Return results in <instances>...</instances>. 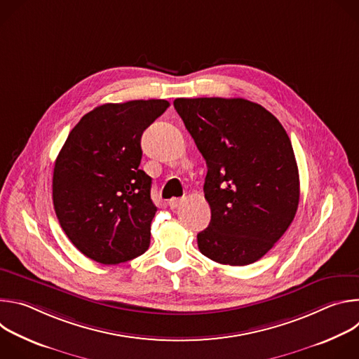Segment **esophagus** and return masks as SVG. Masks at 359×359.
I'll return each mask as SVG.
<instances>
[{
    "label": "esophagus",
    "instance_id": "obj_1",
    "mask_svg": "<svg viewBox=\"0 0 359 359\" xmlns=\"http://www.w3.org/2000/svg\"><path fill=\"white\" fill-rule=\"evenodd\" d=\"M182 203H183V198L173 197V198H170V201H169V206H170V209H177Z\"/></svg>",
    "mask_w": 359,
    "mask_h": 359
}]
</instances>
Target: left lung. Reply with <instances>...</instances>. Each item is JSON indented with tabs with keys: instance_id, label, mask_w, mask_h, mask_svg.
Returning a JSON list of instances; mask_svg holds the SVG:
<instances>
[{
	"instance_id": "8db88e82",
	"label": "left lung",
	"mask_w": 359,
	"mask_h": 359,
	"mask_svg": "<svg viewBox=\"0 0 359 359\" xmlns=\"http://www.w3.org/2000/svg\"><path fill=\"white\" fill-rule=\"evenodd\" d=\"M173 105L208 165L203 190L212 220L197 234L198 250L227 266L260 260L287 231L299 201L285 129L241 97H177Z\"/></svg>"
}]
</instances>
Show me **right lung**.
Instances as JSON below:
<instances>
[{
	"mask_svg": "<svg viewBox=\"0 0 359 359\" xmlns=\"http://www.w3.org/2000/svg\"><path fill=\"white\" fill-rule=\"evenodd\" d=\"M169 105L165 99L100 105L68 135L54 168V209L88 259L119 264L147 250L158 209L151 177L139 169L140 137Z\"/></svg>",
	"mask_w": 359,
	"mask_h": 359,
	"instance_id": "1",
	"label": "right lung"
}]
</instances>
